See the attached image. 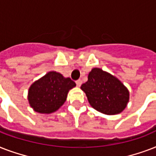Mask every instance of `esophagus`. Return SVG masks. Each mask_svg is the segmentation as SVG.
<instances>
[{"instance_id":"obj_1","label":"esophagus","mask_w":156,"mask_h":156,"mask_svg":"<svg viewBox=\"0 0 156 156\" xmlns=\"http://www.w3.org/2000/svg\"><path fill=\"white\" fill-rule=\"evenodd\" d=\"M82 83H83V81L81 80V79H78V80L76 81V84H77V86H78V87L82 85Z\"/></svg>"}]
</instances>
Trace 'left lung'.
Instances as JSON below:
<instances>
[{
    "instance_id": "1",
    "label": "left lung",
    "mask_w": 156,
    "mask_h": 156,
    "mask_svg": "<svg viewBox=\"0 0 156 156\" xmlns=\"http://www.w3.org/2000/svg\"><path fill=\"white\" fill-rule=\"evenodd\" d=\"M93 108L106 115L121 113L129 100V92L118 78L100 68H93L81 86Z\"/></svg>"
}]
</instances>
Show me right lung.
<instances>
[{
    "mask_svg": "<svg viewBox=\"0 0 156 156\" xmlns=\"http://www.w3.org/2000/svg\"><path fill=\"white\" fill-rule=\"evenodd\" d=\"M75 87L76 83L69 78H65L56 71H50L30 85L28 102L36 112L52 113L63 105L69 90Z\"/></svg>",
    "mask_w": 156,
    "mask_h": 156,
    "instance_id": "1",
    "label": "right lung"
}]
</instances>
